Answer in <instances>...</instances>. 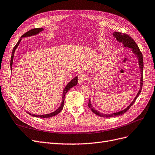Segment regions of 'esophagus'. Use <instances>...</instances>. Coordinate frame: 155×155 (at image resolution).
Returning <instances> with one entry per match:
<instances>
[{"mask_svg": "<svg viewBox=\"0 0 155 155\" xmlns=\"http://www.w3.org/2000/svg\"><path fill=\"white\" fill-rule=\"evenodd\" d=\"M87 78V74H84V73H82L80 74V75L78 76V84H84V82L86 81Z\"/></svg>", "mask_w": 155, "mask_h": 155, "instance_id": "obj_1", "label": "esophagus"}]
</instances>
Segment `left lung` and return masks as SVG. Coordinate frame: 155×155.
<instances>
[{
  "label": "left lung",
  "instance_id": "8db88e82",
  "mask_svg": "<svg viewBox=\"0 0 155 155\" xmlns=\"http://www.w3.org/2000/svg\"><path fill=\"white\" fill-rule=\"evenodd\" d=\"M114 36L116 38V39L117 41L120 43H123V44L124 45V47H127L128 48H131V50H132L133 52L136 55L137 59L139 60V67H140V73H141V79H140V87L139 89V91L137 93L136 97L135 98V99L134 100V101L131 103L130 105L127 107L125 109H124L123 110H121L120 112H117L116 113H113V114H104L99 112L98 111H97L96 110L94 109V108L93 107L92 105H91V101L89 100V104H88V106L89 107L90 109L92 110L95 114H96L97 116H99L100 117H114V116H121L123 115V114H124L126 112L128 111L130 108L132 106V105L134 104L136 99L137 98L141 92L142 91V85H143V68H144V63H143V57H142V54L140 51L139 48L138 47V46L136 44L135 41L134 40L131 38L129 35L127 34H124L122 32H114V33L113 34Z\"/></svg>",
  "mask_w": 155,
  "mask_h": 155
}]
</instances>
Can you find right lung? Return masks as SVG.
<instances>
[{"instance_id": "add662e5", "label": "right lung", "mask_w": 155, "mask_h": 155, "mask_svg": "<svg viewBox=\"0 0 155 155\" xmlns=\"http://www.w3.org/2000/svg\"><path fill=\"white\" fill-rule=\"evenodd\" d=\"M43 31V28H33V29H31L30 31H28V32H27L26 33H25L24 35H22V36L21 37V38L19 39V41H18V43H16V45L15 46V47L13 49L12 51V54H11V62H10V66H11V71H12V65H13V57H14V54H15V51L16 48L18 47V46L19 45L20 42L21 41V38H24V37H28V36H33V35H36V34L39 33L40 32H41ZM78 83V77H74L73 80H71V82H69L67 85L66 87L64 88V91H63V93H62V103L61 104V106L57 108V109L54 111V112H51L50 114H45V115H35V114H30L29 112H26L28 114H29V115H31L34 117H42V118H48V117H53L54 116H56L57 114H58L63 108V107H64V99H65V95L67 93V92L68 91L69 89H70L72 87L74 86V85H76Z\"/></svg>"}]
</instances>
